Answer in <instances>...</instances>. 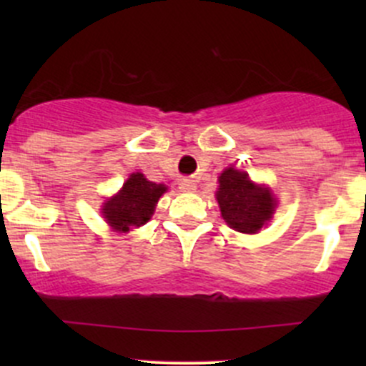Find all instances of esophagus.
<instances>
[{"mask_svg":"<svg viewBox=\"0 0 366 366\" xmlns=\"http://www.w3.org/2000/svg\"><path fill=\"white\" fill-rule=\"evenodd\" d=\"M179 189L182 192H192V191H196V184H194V180H191V179H182L180 180V184H179Z\"/></svg>","mask_w":366,"mask_h":366,"instance_id":"1","label":"esophagus"}]
</instances>
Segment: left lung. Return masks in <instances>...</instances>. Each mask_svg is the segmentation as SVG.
Here are the masks:
<instances>
[{"label":"left lung","instance_id":"1","mask_svg":"<svg viewBox=\"0 0 366 366\" xmlns=\"http://www.w3.org/2000/svg\"><path fill=\"white\" fill-rule=\"evenodd\" d=\"M217 201L224 220L234 230L256 234L275 212V199L267 187L256 186L246 172L225 169L218 177Z\"/></svg>","mask_w":366,"mask_h":366}]
</instances>
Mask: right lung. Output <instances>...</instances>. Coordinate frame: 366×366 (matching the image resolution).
Returning a JSON list of instances; mask_svg holds the SVG:
<instances>
[{"instance_id": "obj_1", "label": "right lung", "mask_w": 366, "mask_h": 366, "mask_svg": "<svg viewBox=\"0 0 366 366\" xmlns=\"http://www.w3.org/2000/svg\"><path fill=\"white\" fill-rule=\"evenodd\" d=\"M165 191L167 187L163 184L149 182L137 172L130 175L119 194L104 203L103 215L112 229L127 232L132 227H141L149 220Z\"/></svg>"}]
</instances>
